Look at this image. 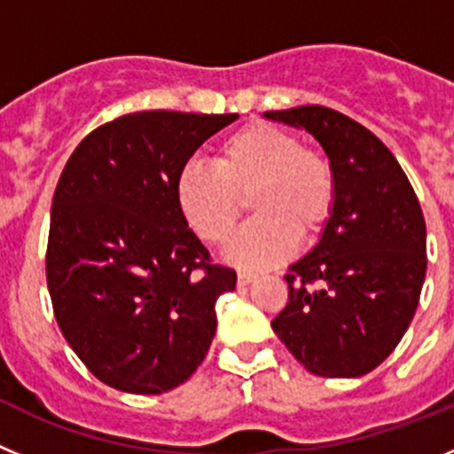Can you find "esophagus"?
I'll return each instance as SVG.
<instances>
[{"label": "esophagus", "instance_id": "34e87169", "mask_svg": "<svg viewBox=\"0 0 454 454\" xmlns=\"http://www.w3.org/2000/svg\"><path fill=\"white\" fill-rule=\"evenodd\" d=\"M255 273H248V271H239L237 273V285H239V287H247V285H251L253 280H255Z\"/></svg>", "mask_w": 454, "mask_h": 454}]
</instances>
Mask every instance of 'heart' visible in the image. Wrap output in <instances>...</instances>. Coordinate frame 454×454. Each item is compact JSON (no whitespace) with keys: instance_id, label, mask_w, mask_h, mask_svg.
I'll list each match as a JSON object with an SVG mask.
<instances>
[{"instance_id":"b5f03b06","label":"heart","mask_w":454,"mask_h":454,"mask_svg":"<svg viewBox=\"0 0 454 454\" xmlns=\"http://www.w3.org/2000/svg\"><path fill=\"white\" fill-rule=\"evenodd\" d=\"M178 212L207 244H223L242 217L244 201L255 217L226 248L244 271L280 264L296 237L312 242L334 210L337 181L328 158L298 136L253 121L231 133L215 151V167L187 162L174 181Z\"/></svg>"}]
</instances>
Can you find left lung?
<instances>
[{
	"instance_id": "8db88e82",
	"label": "left lung",
	"mask_w": 454,
	"mask_h": 454,
	"mask_svg": "<svg viewBox=\"0 0 454 454\" xmlns=\"http://www.w3.org/2000/svg\"><path fill=\"white\" fill-rule=\"evenodd\" d=\"M305 129L324 146L337 181L317 247L289 267V301L271 321L314 375L359 378L398 346L426 280V219L411 183L378 137L325 106L264 113Z\"/></svg>"
}]
</instances>
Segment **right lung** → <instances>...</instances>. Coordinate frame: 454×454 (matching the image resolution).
<instances>
[{
  "instance_id": "add662e5",
  "label": "right lung",
  "mask_w": 454,
  "mask_h": 454,
  "mask_svg": "<svg viewBox=\"0 0 454 454\" xmlns=\"http://www.w3.org/2000/svg\"><path fill=\"white\" fill-rule=\"evenodd\" d=\"M231 115L145 110L99 126L69 156L51 203L47 287L67 344L104 385H183L217 333L237 273L210 264L174 181ZM203 270V274H194Z\"/></svg>"
}]
</instances>
